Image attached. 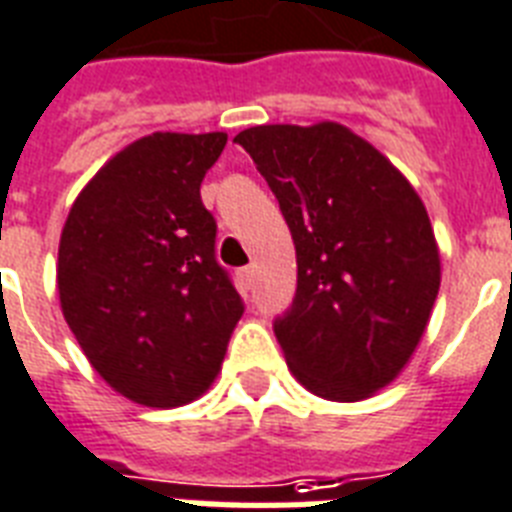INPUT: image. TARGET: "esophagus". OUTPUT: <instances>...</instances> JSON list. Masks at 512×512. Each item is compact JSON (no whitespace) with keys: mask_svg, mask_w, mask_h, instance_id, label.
Wrapping results in <instances>:
<instances>
[{"mask_svg":"<svg viewBox=\"0 0 512 512\" xmlns=\"http://www.w3.org/2000/svg\"><path fill=\"white\" fill-rule=\"evenodd\" d=\"M237 277H240V285H243L245 290H251L253 277H256V269H253V267H243V269H240V272H237Z\"/></svg>","mask_w":512,"mask_h":512,"instance_id":"34e87169","label":"esophagus"}]
</instances>
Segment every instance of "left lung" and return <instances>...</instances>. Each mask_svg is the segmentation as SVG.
I'll return each mask as SVG.
<instances>
[{
	"mask_svg": "<svg viewBox=\"0 0 512 512\" xmlns=\"http://www.w3.org/2000/svg\"><path fill=\"white\" fill-rule=\"evenodd\" d=\"M275 192L298 285L275 320L290 372L330 402H359L410 362L439 296L423 200L346 126H253L235 137Z\"/></svg>",
	"mask_w": 512,
	"mask_h": 512,
	"instance_id": "left-lung-1",
	"label": "left lung"
}]
</instances>
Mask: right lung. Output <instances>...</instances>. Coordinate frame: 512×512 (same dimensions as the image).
I'll return each instance as SVG.
<instances>
[{"mask_svg":"<svg viewBox=\"0 0 512 512\" xmlns=\"http://www.w3.org/2000/svg\"><path fill=\"white\" fill-rule=\"evenodd\" d=\"M224 145V132L132 142L81 190L60 235L65 322L102 380L145 407L198 399L243 317L200 200Z\"/></svg>","mask_w":512,"mask_h":512,"instance_id":"obj_1","label":"right lung"}]
</instances>
